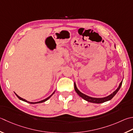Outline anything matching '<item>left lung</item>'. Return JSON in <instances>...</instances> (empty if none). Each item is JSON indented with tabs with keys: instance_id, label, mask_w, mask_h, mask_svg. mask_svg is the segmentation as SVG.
Masks as SVG:
<instances>
[{
	"instance_id": "left-lung-1",
	"label": "left lung",
	"mask_w": 133,
	"mask_h": 133,
	"mask_svg": "<svg viewBox=\"0 0 133 133\" xmlns=\"http://www.w3.org/2000/svg\"><path fill=\"white\" fill-rule=\"evenodd\" d=\"M122 82H123V80L120 83V84H119L118 88H117L116 90L114 91V92L111 93V95H110L108 96H107V97H103V98H95V97H90V96H88L87 95H86L84 93H82L80 92V91L78 89V88H77V86L76 84H75V83L74 82V89L75 92H77V93L78 95L81 97H82L83 99H84L85 100L88 101V102H90V103H97V104H100V103H104L106 102V101H108L109 100H111L112 98L114 96H115L117 92H118L119 90L120 89V88L122 86Z\"/></svg>"
}]
</instances>
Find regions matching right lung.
I'll return each mask as SVG.
<instances>
[{
  "mask_svg": "<svg viewBox=\"0 0 133 133\" xmlns=\"http://www.w3.org/2000/svg\"><path fill=\"white\" fill-rule=\"evenodd\" d=\"M55 91H54V93H52V94L51 96H49L48 97H47V98H45V99L44 100H41V101H37V102H30V101H27V100H26L25 99H23V98H21V97H19V96H18L16 93H15V95H16L17 96V97L19 98V100H22V101H25V102H26V103H30V104H37V103H43V102H45V101H46L47 100H48L49 98H50L54 94V93H55Z\"/></svg>",
  "mask_w": 133,
  "mask_h": 133,
  "instance_id": "1",
  "label": "right lung"
}]
</instances>
